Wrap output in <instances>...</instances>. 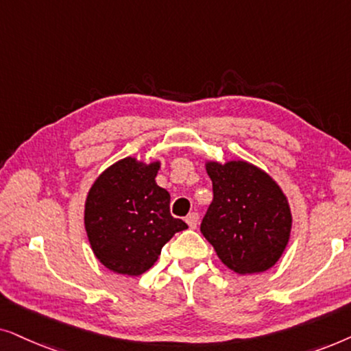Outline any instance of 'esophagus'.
I'll list each match as a JSON object with an SVG mask.
<instances>
[{"label": "esophagus", "mask_w": 351, "mask_h": 351, "mask_svg": "<svg viewBox=\"0 0 351 351\" xmlns=\"http://www.w3.org/2000/svg\"><path fill=\"white\" fill-rule=\"evenodd\" d=\"M186 223L189 224L191 230H194V228H197V223H199V213H197V212L189 213L188 217H186Z\"/></svg>", "instance_id": "1"}]
</instances>
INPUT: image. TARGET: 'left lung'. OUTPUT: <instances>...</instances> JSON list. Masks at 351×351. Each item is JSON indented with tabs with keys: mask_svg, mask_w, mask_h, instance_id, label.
<instances>
[{
	"mask_svg": "<svg viewBox=\"0 0 351 351\" xmlns=\"http://www.w3.org/2000/svg\"><path fill=\"white\" fill-rule=\"evenodd\" d=\"M213 200L200 232L228 268L263 273L281 258L292 215L281 188L268 173L242 160L207 163Z\"/></svg>",
	"mask_w": 351,
	"mask_h": 351,
	"instance_id": "1",
	"label": "left lung"
}]
</instances>
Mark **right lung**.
Segmentation results:
<instances>
[{
    "mask_svg": "<svg viewBox=\"0 0 351 351\" xmlns=\"http://www.w3.org/2000/svg\"><path fill=\"white\" fill-rule=\"evenodd\" d=\"M158 168V162L121 158L97 176L88 193V239L96 258L114 273H146L162 247L188 228L171 217L170 194L156 183Z\"/></svg>",
    "mask_w": 351,
    "mask_h": 351,
    "instance_id": "1",
    "label": "right lung"
}]
</instances>
